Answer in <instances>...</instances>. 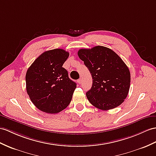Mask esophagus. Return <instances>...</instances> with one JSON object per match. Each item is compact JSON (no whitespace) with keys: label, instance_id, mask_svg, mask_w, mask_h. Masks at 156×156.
<instances>
[{"label":"esophagus","instance_id":"34e87169","mask_svg":"<svg viewBox=\"0 0 156 156\" xmlns=\"http://www.w3.org/2000/svg\"><path fill=\"white\" fill-rule=\"evenodd\" d=\"M77 82L79 83V84H81V83H82V80H81V79H79V80L77 81Z\"/></svg>","mask_w":156,"mask_h":156}]
</instances>
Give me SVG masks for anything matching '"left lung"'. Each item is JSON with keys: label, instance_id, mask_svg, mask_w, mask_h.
Listing matches in <instances>:
<instances>
[{"label": "left lung", "instance_id": "obj_1", "mask_svg": "<svg viewBox=\"0 0 156 156\" xmlns=\"http://www.w3.org/2000/svg\"><path fill=\"white\" fill-rule=\"evenodd\" d=\"M77 54L92 75V87L86 93L90 103L102 111L122 104L130 85V71L122 59L112 49L101 45L81 49Z\"/></svg>", "mask_w": 156, "mask_h": 156}]
</instances>
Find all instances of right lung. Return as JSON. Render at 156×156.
Returning a JSON list of instances; mask_svg holds the SVG:
<instances>
[{
    "instance_id": "1",
    "label": "right lung",
    "mask_w": 156,
    "mask_h": 156,
    "mask_svg": "<svg viewBox=\"0 0 156 156\" xmlns=\"http://www.w3.org/2000/svg\"><path fill=\"white\" fill-rule=\"evenodd\" d=\"M69 55L62 49L46 51L26 72V91L33 104L42 112L58 113L70 103L77 85L62 67Z\"/></svg>"
}]
</instances>
